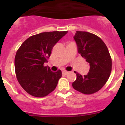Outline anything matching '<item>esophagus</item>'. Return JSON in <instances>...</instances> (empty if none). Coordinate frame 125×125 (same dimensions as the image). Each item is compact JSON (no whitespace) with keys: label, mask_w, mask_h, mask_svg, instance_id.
I'll return each instance as SVG.
<instances>
[{"label":"esophagus","mask_w":125,"mask_h":125,"mask_svg":"<svg viewBox=\"0 0 125 125\" xmlns=\"http://www.w3.org/2000/svg\"><path fill=\"white\" fill-rule=\"evenodd\" d=\"M68 73H69V71H66V70H64V71H62V74H64V75L68 74Z\"/></svg>","instance_id":"obj_1"}]
</instances>
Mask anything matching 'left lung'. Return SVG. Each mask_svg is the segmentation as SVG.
Wrapping results in <instances>:
<instances>
[{
	"label": "left lung",
	"mask_w": 125,
	"mask_h": 125,
	"mask_svg": "<svg viewBox=\"0 0 125 125\" xmlns=\"http://www.w3.org/2000/svg\"><path fill=\"white\" fill-rule=\"evenodd\" d=\"M78 45V52L89 64L86 75L76 74L73 87L85 94L98 92L109 79L112 69V60L106 45L95 34L85 31H76L74 37Z\"/></svg>",
	"instance_id": "8db88e82"
}]
</instances>
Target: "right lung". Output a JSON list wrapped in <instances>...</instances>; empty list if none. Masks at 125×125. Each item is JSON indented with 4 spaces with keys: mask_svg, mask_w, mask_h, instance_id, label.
I'll return each instance as SVG.
<instances>
[{
    "mask_svg": "<svg viewBox=\"0 0 125 125\" xmlns=\"http://www.w3.org/2000/svg\"><path fill=\"white\" fill-rule=\"evenodd\" d=\"M67 33L52 31L36 34L27 39L17 51L15 75L22 88L31 96H46L57 86L61 71L52 72L44 64L51 56L55 44Z\"/></svg>",
    "mask_w": 125,
    "mask_h": 125,
    "instance_id": "obj_1",
    "label": "right lung"
}]
</instances>
